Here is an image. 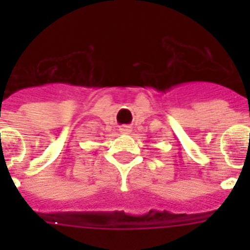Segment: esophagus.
<instances>
[{
    "instance_id": "1",
    "label": "esophagus",
    "mask_w": 250,
    "mask_h": 250,
    "mask_svg": "<svg viewBox=\"0 0 250 250\" xmlns=\"http://www.w3.org/2000/svg\"><path fill=\"white\" fill-rule=\"evenodd\" d=\"M131 131H132L131 125H122V127H119V132L122 133H129Z\"/></svg>"
}]
</instances>
